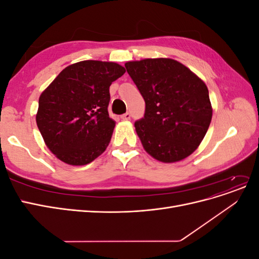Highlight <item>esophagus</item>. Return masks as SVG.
<instances>
[{
	"mask_svg": "<svg viewBox=\"0 0 259 259\" xmlns=\"http://www.w3.org/2000/svg\"><path fill=\"white\" fill-rule=\"evenodd\" d=\"M120 117H121V120H123V121H128L131 119V113L126 112V113L122 114Z\"/></svg>",
	"mask_w": 259,
	"mask_h": 259,
	"instance_id": "obj_1",
	"label": "esophagus"
}]
</instances>
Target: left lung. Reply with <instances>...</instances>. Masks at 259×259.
I'll return each mask as SVG.
<instances>
[{
  "label": "left lung",
  "instance_id": "obj_1",
  "mask_svg": "<svg viewBox=\"0 0 259 259\" xmlns=\"http://www.w3.org/2000/svg\"><path fill=\"white\" fill-rule=\"evenodd\" d=\"M145 99L136 133L148 154L174 163L193 153L204 138L213 109L205 83L179 61L147 58L125 64Z\"/></svg>",
  "mask_w": 259,
  "mask_h": 259
}]
</instances>
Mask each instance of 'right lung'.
I'll list each match as a JSON object with an SVG mask.
<instances>
[{
	"instance_id": "1",
	"label": "right lung",
	"mask_w": 259,
	"mask_h": 259,
	"mask_svg": "<svg viewBox=\"0 0 259 259\" xmlns=\"http://www.w3.org/2000/svg\"><path fill=\"white\" fill-rule=\"evenodd\" d=\"M124 73L116 62L83 60L66 67L42 92L35 120L56 158L86 165L104 153L115 126L108 113L109 88Z\"/></svg>"
}]
</instances>
